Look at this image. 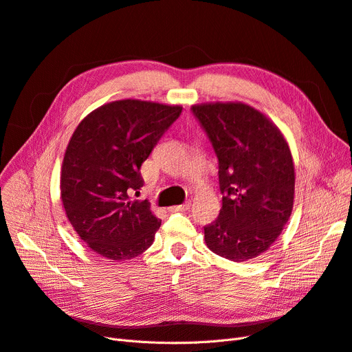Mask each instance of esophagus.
<instances>
[{
    "instance_id": "obj_1",
    "label": "esophagus",
    "mask_w": 352,
    "mask_h": 352,
    "mask_svg": "<svg viewBox=\"0 0 352 352\" xmlns=\"http://www.w3.org/2000/svg\"><path fill=\"white\" fill-rule=\"evenodd\" d=\"M190 207H191V203H190V201H187V203L181 204V206L170 207V211H171V212H177V211H187V210H190Z\"/></svg>"
}]
</instances>
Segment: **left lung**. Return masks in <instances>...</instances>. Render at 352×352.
<instances>
[{
	"label": "left lung",
	"instance_id": "1",
	"mask_svg": "<svg viewBox=\"0 0 352 352\" xmlns=\"http://www.w3.org/2000/svg\"><path fill=\"white\" fill-rule=\"evenodd\" d=\"M219 158L223 206L204 227L207 248L233 262L266 252L294 208L295 168L279 128L241 102L194 104Z\"/></svg>",
	"mask_w": 352,
	"mask_h": 352
}]
</instances>
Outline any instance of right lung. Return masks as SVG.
I'll return each instance as SVG.
<instances>
[{"label": "right lung", "instance_id": "obj_1", "mask_svg": "<svg viewBox=\"0 0 352 352\" xmlns=\"http://www.w3.org/2000/svg\"><path fill=\"white\" fill-rule=\"evenodd\" d=\"M181 106L115 100L90 112L69 141L60 192L66 216L90 250L129 261L152 243L161 220L146 200L141 165L181 115Z\"/></svg>", "mask_w": 352, "mask_h": 352}]
</instances>
